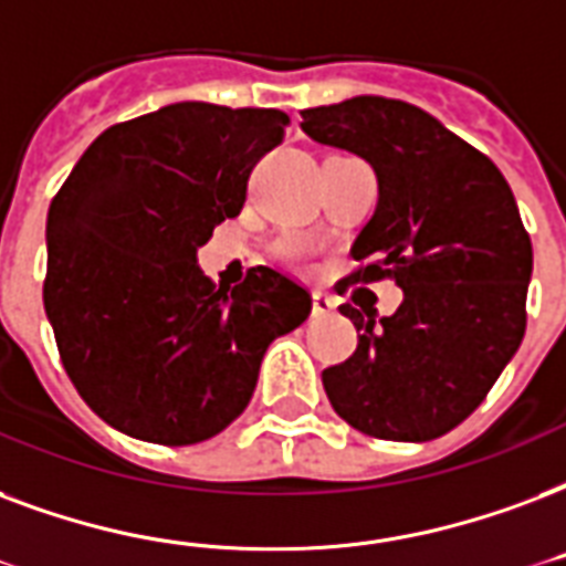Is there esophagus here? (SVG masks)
Listing matches in <instances>:
<instances>
[{
  "label": "esophagus",
  "mask_w": 566,
  "mask_h": 566,
  "mask_svg": "<svg viewBox=\"0 0 566 566\" xmlns=\"http://www.w3.org/2000/svg\"><path fill=\"white\" fill-rule=\"evenodd\" d=\"M335 312V302L326 293H312V314L314 317H326V314Z\"/></svg>",
  "instance_id": "obj_1"
}]
</instances>
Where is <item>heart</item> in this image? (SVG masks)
<instances>
[{"label": "heart", "mask_w": 566, "mask_h": 566, "mask_svg": "<svg viewBox=\"0 0 566 566\" xmlns=\"http://www.w3.org/2000/svg\"><path fill=\"white\" fill-rule=\"evenodd\" d=\"M282 254L287 258V261H296V264H300V261H305L308 249H305V245H300V243H284Z\"/></svg>", "instance_id": "1"}]
</instances>
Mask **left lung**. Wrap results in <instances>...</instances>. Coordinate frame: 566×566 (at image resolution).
Returning a JSON list of instances; mask_svg holds the SVG:
<instances>
[{
  "label": "left lung",
  "mask_w": 566,
  "mask_h": 566,
  "mask_svg": "<svg viewBox=\"0 0 566 566\" xmlns=\"http://www.w3.org/2000/svg\"><path fill=\"white\" fill-rule=\"evenodd\" d=\"M302 133L370 163L377 210L353 243V282L395 279L391 317L340 305L359 332L323 370L344 421L395 442L454 430L486 398L525 335L532 240L493 159L412 103L350 97L302 109Z\"/></svg>",
  "instance_id": "1"
}]
</instances>
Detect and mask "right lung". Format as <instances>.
Returning a JSON list of instances; mask_svg holds the SVG:
<instances>
[{
    "label": "right lung",
    "mask_w": 566,
    "mask_h": 566,
    "mask_svg": "<svg viewBox=\"0 0 566 566\" xmlns=\"http://www.w3.org/2000/svg\"><path fill=\"white\" fill-rule=\"evenodd\" d=\"M284 127L279 109L171 103L103 129L53 198L43 308L71 382L120 433L216 437L249 407L266 347L312 312L279 270L228 291L196 258Z\"/></svg>",
    "instance_id": "1"
}]
</instances>
